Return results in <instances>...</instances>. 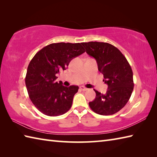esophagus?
I'll return each instance as SVG.
<instances>
[{
    "mask_svg": "<svg viewBox=\"0 0 157 157\" xmlns=\"http://www.w3.org/2000/svg\"><path fill=\"white\" fill-rule=\"evenodd\" d=\"M79 88H80V90H82V91H86V90H88V88L84 87V86H80V87H79Z\"/></svg>",
    "mask_w": 157,
    "mask_h": 157,
    "instance_id": "34e87169",
    "label": "esophagus"
}]
</instances>
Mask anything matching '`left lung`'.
Segmentation results:
<instances>
[{
	"label": "left lung",
	"mask_w": 157,
	"mask_h": 157,
	"mask_svg": "<svg viewBox=\"0 0 157 157\" xmlns=\"http://www.w3.org/2000/svg\"><path fill=\"white\" fill-rule=\"evenodd\" d=\"M86 52L94 57L98 64L105 84L108 85L106 94L97 90L94 101L89 102L93 111L101 115L117 113L128 102L134 90L133 72L128 60L119 50L106 42H82Z\"/></svg>",
	"instance_id": "obj_1"
}]
</instances>
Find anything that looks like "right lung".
Returning a JSON list of instances; mask_svg holds the SVG:
<instances>
[{"label": "right lung", "instance_id": "obj_1", "mask_svg": "<svg viewBox=\"0 0 157 157\" xmlns=\"http://www.w3.org/2000/svg\"><path fill=\"white\" fill-rule=\"evenodd\" d=\"M82 43H52L34 55L28 67L25 82L31 101L43 114L56 117L71 109L77 86L69 87L55 81L71 60L86 51Z\"/></svg>", "mask_w": 157, "mask_h": 157}]
</instances>
